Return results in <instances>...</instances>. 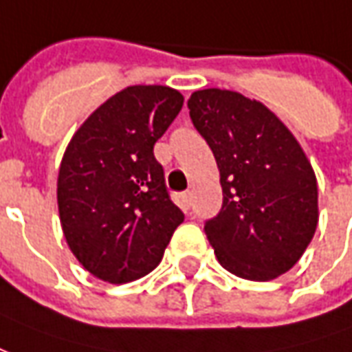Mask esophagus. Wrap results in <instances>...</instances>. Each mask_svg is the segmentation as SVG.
<instances>
[{"mask_svg": "<svg viewBox=\"0 0 352 352\" xmlns=\"http://www.w3.org/2000/svg\"><path fill=\"white\" fill-rule=\"evenodd\" d=\"M179 202H182V208H184V210H189V206H191V191L182 193V197H179Z\"/></svg>", "mask_w": 352, "mask_h": 352, "instance_id": "esophagus-1", "label": "esophagus"}]
</instances>
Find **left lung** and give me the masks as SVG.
<instances>
[{
    "label": "left lung",
    "mask_w": 352,
    "mask_h": 352,
    "mask_svg": "<svg viewBox=\"0 0 352 352\" xmlns=\"http://www.w3.org/2000/svg\"><path fill=\"white\" fill-rule=\"evenodd\" d=\"M189 116L214 151L219 214L204 225L225 270L268 281L291 270L311 242L317 178L298 140L263 102L229 89H199Z\"/></svg>",
    "instance_id": "obj_1"
}]
</instances>
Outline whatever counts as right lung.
Masks as SVG:
<instances>
[{
  "label": "right lung",
  "instance_id": "add662e5",
  "mask_svg": "<svg viewBox=\"0 0 352 352\" xmlns=\"http://www.w3.org/2000/svg\"><path fill=\"white\" fill-rule=\"evenodd\" d=\"M182 104L184 95L168 86H129L71 138L58 174L60 221L69 250L95 278H144L184 221L153 155Z\"/></svg>",
  "mask_w": 352,
  "mask_h": 352
}]
</instances>
